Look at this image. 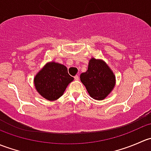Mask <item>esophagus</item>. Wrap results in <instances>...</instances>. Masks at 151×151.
I'll list each match as a JSON object with an SVG mask.
<instances>
[{"label": "esophagus", "mask_w": 151, "mask_h": 151, "mask_svg": "<svg viewBox=\"0 0 151 151\" xmlns=\"http://www.w3.org/2000/svg\"><path fill=\"white\" fill-rule=\"evenodd\" d=\"M74 80H79V78H80V77H79V76L78 75H76V76H74Z\"/></svg>", "instance_id": "obj_1"}]
</instances>
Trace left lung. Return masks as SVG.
Here are the masks:
<instances>
[{
	"label": "left lung",
	"mask_w": 151,
	"mask_h": 151,
	"mask_svg": "<svg viewBox=\"0 0 151 151\" xmlns=\"http://www.w3.org/2000/svg\"><path fill=\"white\" fill-rule=\"evenodd\" d=\"M80 80L88 93L96 100L109 95L115 84V77L109 66L101 60L91 58L86 72L82 73Z\"/></svg>",
	"instance_id": "left-lung-1"
}]
</instances>
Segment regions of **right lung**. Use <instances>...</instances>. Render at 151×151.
Listing matches in <instances>:
<instances>
[{"mask_svg": "<svg viewBox=\"0 0 151 151\" xmlns=\"http://www.w3.org/2000/svg\"><path fill=\"white\" fill-rule=\"evenodd\" d=\"M74 78L68 74V69L60 63L51 62L36 74L34 84L38 92L47 100L54 101L64 93L67 85Z\"/></svg>", "mask_w": 151, "mask_h": 151, "instance_id": "add662e5", "label": "right lung"}]
</instances>
